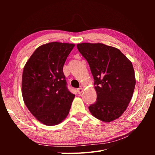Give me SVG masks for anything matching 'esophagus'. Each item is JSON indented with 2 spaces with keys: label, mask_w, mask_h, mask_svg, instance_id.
I'll return each mask as SVG.
<instances>
[{
  "label": "esophagus",
  "mask_w": 155,
  "mask_h": 155,
  "mask_svg": "<svg viewBox=\"0 0 155 155\" xmlns=\"http://www.w3.org/2000/svg\"><path fill=\"white\" fill-rule=\"evenodd\" d=\"M77 92H78L79 94H81L83 92V88H79L77 90Z\"/></svg>",
  "instance_id": "obj_1"
}]
</instances>
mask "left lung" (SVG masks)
Returning <instances> with one entry per match:
<instances>
[{"label":"left lung","instance_id":"8db88e82","mask_svg":"<svg viewBox=\"0 0 155 155\" xmlns=\"http://www.w3.org/2000/svg\"><path fill=\"white\" fill-rule=\"evenodd\" d=\"M86 59L94 79L97 100L88 107L91 114L110 122L123 114L134 90L136 79L133 64L121 51L102 43L77 45Z\"/></svg>","mask_w":155,"mask_h":155}]
</instances>
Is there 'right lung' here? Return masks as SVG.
I'll list each match as a JSON object with an SVG mask.
<instances>
[{"mask_svg": "<svg viewBox=\"0 0 155 155\" xmlns=\"http://www.w3.org/2000/svg\"><path fill=\"white\" fill-rule=\"evenodd\" d=\"M74 46L60 42L43 45L25 65L23 100L31 114L44 125H58L69 113L75 95L67 89L63 68Z\"/></svg>", "mask_w": 155, "mask_h": 155, "instance_id": "add662e5", "label": "right lung"}]
</instances>
